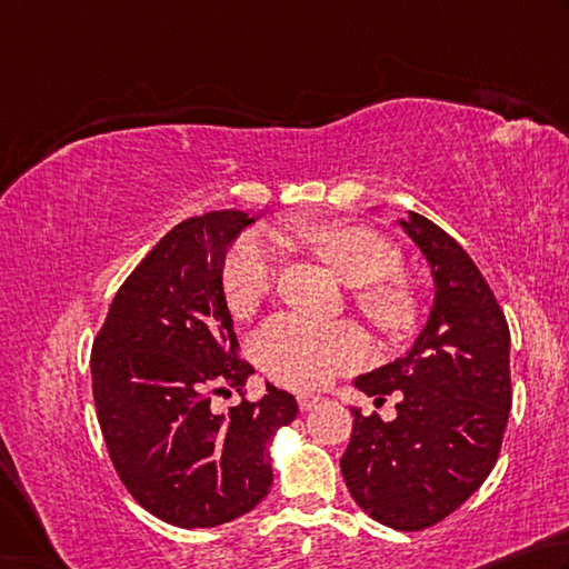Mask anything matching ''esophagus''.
<instances>
[{"instance_id":"obj_1","label":"esophagus","mask_w":569,"mask_h":569,"mask_svg":"<svg viewBox=\"0 0 569 569\" xmlns=\"http://www.w3.org/2000/svg\"><path fill=\"white\" fill-rule=\"evenodd\" d=\"M322 402V397L320 395H300L297 397V405H300V410L302 412H310V410H315L317 405Z\"/></svg>"}]
</instances>
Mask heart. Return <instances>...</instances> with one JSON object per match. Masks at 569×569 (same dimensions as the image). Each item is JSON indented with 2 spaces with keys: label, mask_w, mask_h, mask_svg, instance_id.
I'll use <instances>...</instances> for the list:
<instances>
[{
  "label": "heart",
  "mask_w": 569,
  "mask_h": 569,
  "mask_svg": "<svg viewBox=\"0 0 569 569\" xmlns=\"http://www.w3.org/2000/svg\"><path fill=\"white\" fill-rule=\"evenodd\" d=\"M282 242L322 259L352 284V305L385 340L400 342L420 325V297L405 277L397 249L370 229L347 222H307L282 234ZM277 249L259 237H242L222 267L229 312L252 317L277 284ZM254 360L274 382L292 390H317L357 370L367 357V337L352 322L317 325L279 315L254 335Z\"/></svg>",
  "instance_id": "obj_1"
}]
</instances>
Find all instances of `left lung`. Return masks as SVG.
<instances>
[{
	"label": "left lung",
	"instance_id": "8db88e82",
	"mask_svg": "<svg viewBox=\"0 0 569 569\" xmlns=\"http://www.w3.org/2000/svg\"><path fill=\"white\" fill-rule=\"evenodd\" d=\"M402 227L435 274L430 322L410 355L357 377L377 402L400 392L397 420L355 410L340 460L355 502L387 527L427 530L452 515L500 457L510 417V327L470 254L422 214Z\"/></svg>",
	"mask_w": 569,
	"mask_h": 569
}]
</instances>
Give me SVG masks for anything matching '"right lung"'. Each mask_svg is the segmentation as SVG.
Returning <instances> with one entry per match:
<instances>
[{
	"mask_svg": "<svg viewBox=\"0 0 569 569\" xmlns=\"http://www.w3.org/2000/svg\"><path fill=\"white\" fill-rule=\"evenodd\" d=\"M252 219L237 209L189 217L119 287L92 345V395L109 460L127 492L159 520L217 527L264 500L269 445L297 417L290 392L252 375L222 292L227 247ZM243 400L214 416L211 395Z\"/></svg>",
	"mask_w": 569,
	"mask_h": 569,
	"instance_id": "right-lung-1",
	"label": "right lung"
}]
</instances>
